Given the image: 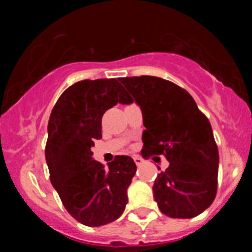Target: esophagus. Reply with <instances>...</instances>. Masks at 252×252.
<instances>
[{
	"mask_svg": "<svg viewBox=\"0 0 252 252\" xmlns=\"http://www.w3.org/2000/svg\"><path fill=\"white\" fill-rule=\"evenodd\" d=\"M133 158H134V162H135V163H136V166H140L142 162H144V159H142L140 156H138V155L133 156Z\"/></svg>",
	"mask_w": 252,
	"mask_h": 252,
	"instance_id": "obj_1",
	"label": "esophagus"
}]
</instances>
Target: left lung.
Here are the masks:
<instances>
[{"label":"left lung","instance_id":"obj_1","mask_svg":"<svg viewBox=\"0 0 252 252\" xmlns=\"http://www.w3.org/2000/svg\"><path fill=\"white\" fill-rule=\"evenodd\" d=\"M140 106L146 130L142 157L164 155L168 168L157 175L152 190L162 213L192 218L210 207L217 192L218 147L207 117L187 90L162 78H122Z\"/></svg>","mask_w":252,"mask_h":252}]
</instances>
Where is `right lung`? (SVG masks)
Masks as SVG:
<instances>
[{"label": "right lung", "mask_w": 252, "mask_h": 252, "mask_svg": "<svg viewBox=\"0 0 252 252\" xmlns=\"http://www.w3.org/2000/svg\"><path fill=\"white\" fill-rule=\"evenodd\" d=\"M129 101L117 79H88L69 86L51 112L45 149L51 183L69 215L88 227L116 220L128 202L135 162L116 156L105 169L93 158L91 147L102 138L103 113Z\"/></svg>", "instance_id": "right-lung-1"}]
</instances>
